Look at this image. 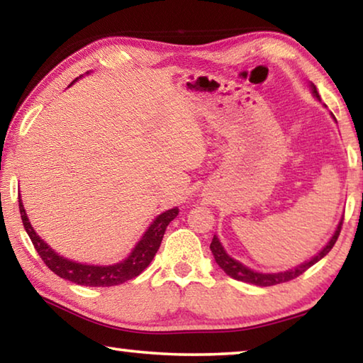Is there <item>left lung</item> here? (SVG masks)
<instances>
[{
  "label": "left lung",
  "mask_w": 363,
  "mask_h": 363,
  "mask_svg": "<svg viewBox=\"0 0 363 363\" xmlns=\"http://www.w3.org/2000/svg\"><path fill=\"white\" fill-rule=\"evenodd\" d=\"M314 94L318 97L315 86H314ZM341 227H342V219H341L340 225H337L335 235L331 237V240L327 243V247H325L317 256L312 257L311 261L301 264V266H298L296 269L286 270V272H280V274H257V272H253V270L245 267L243 264L237 262L235 259H232V257L225 253L223 245L219 243L216 237H213L210 250H211V253L214 256V259H216V262H218V266L223 269L227 275H230L232 279L240 280V281H247V284H253V285H257V286H272V285L285 284V281H290L293 279L299 277V275L304 274L307 269L312 267L315 262L320 261L323 256H327L331 251V248L335 247L337 237H340Z\"/></svg>",
  "instance_id": "8db88e82"
}]
</instances>
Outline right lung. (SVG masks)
I'll return each mask as SVG.
<instances>
[{
  "label": "right lung",
  "mask_w": 363,
  "mask_h": 363,
  "mask_svg": "<svg viewBox=\"0 0 363 363\" xmlns=\"http://www.w3.org/2000/svg\"><path fill=\"white\" fill-rule=\"evenodd\" d=\"M19 211L23 227H26L30 240H32L35 250L38 251L43 262H45L54 274L59 275L60 279L70 280L73 284L84 286H115L125 284V281L138 277L139 274H143V270L149 266L153 256H155L158 251L160 245H162L164 230H167L168 224L177 216V213H179L177 208H173V210H168L160 214V216L153 220L149 229H147L143 240L138 243V247L134 248L128 259L120 264H115V266L104 267L86 266V264L73 262L65 259L62 256H59L57 253H54V251L36 235V232L33 230L32 224H30L21 200Z\"/></svg>",
  "instance_id": "1"
}]
</instances>
